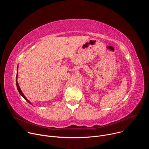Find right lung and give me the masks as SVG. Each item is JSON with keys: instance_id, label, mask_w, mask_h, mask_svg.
<instances>
[{"instance_id": "1", "label": "right lung", "mask_w": 149, "mask_h": 149, "mask_svg": "<svg viewBox=\"0 0 149 149\" xmlns=\"http://www.w3.org/2000/svg\"><path fill=\"white\" fill-rule=\"evenodd\" d=\"M17 78V74H16V78ZM16 86H17V90H18V91H19V94L22 95L23 97H24V98L25 100H26L29 103H30L31 104V102H30V101L25 97V96L24 95V94L22 93V92L21 91V90H20V87H19V85H18V83L17 82V81H16Z\"/></svg>"}]
</instances>
